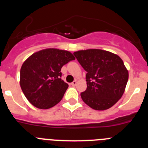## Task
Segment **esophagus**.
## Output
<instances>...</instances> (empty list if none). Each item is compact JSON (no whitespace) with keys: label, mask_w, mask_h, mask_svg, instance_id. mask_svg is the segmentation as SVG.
I'll return each mask as SVG.
<instances>
[{"label":"esophagus","mask_w":148,"mask_h":148,"mask_svg":"<svg viewBox=\"0 0 148 148\" xmlns=\"http://www.w3.org/2000/svg\"><path fill=\"white\" fill-rule=\"evenodd\" d=\"M76 84H77V81L75 80V81H73V82H72L70 84H71L72 86H75V85H76Z\"/></svg>","instance_id":"1"}]
</instances>
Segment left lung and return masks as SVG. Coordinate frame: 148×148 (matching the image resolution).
Returning <instances> with one entry per match:
<instances>
[{"instance_id": "obj_1", "label": "left lung", "mask_w": 148, "mask_h": 148, "mask_svg": "<svg viewBox=\"0 0 148 148\" xmlns=\"http://www.w3.org/2000/svg\"><path fill=\"white\" fill-rule=\"evenodd\" d=\"M73 54L87 72V90L81 93L84 102L96 110L113 107L122 96L128 81V71L121 58L98 49Z\"/></svg>"}]
</instances>
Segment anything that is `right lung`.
Returning <instances> with one entry per match:
<instances>
[{"instance_id":"1","label":"right lung","mask_w":148,"mask_h":148,"mask_svg":"<svg viewBox=\"0 0 148 148\" xmlns=\"http://www.w3.org/2000/svg\"><path fill=\"white\" fill-rule=\"evenodd\" d=\"M75 57L69 51L49 48L30 56L22 64L20 84L35 108L49 109L61 101L68 84L61 78V67Z\"/></svg>"}]
</instances>
